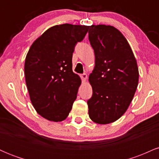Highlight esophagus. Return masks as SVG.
I'll return each mask as SVG.
<instances>
[{"instance_id": "esophagus-1", "label": "esophagus", "mask_w": 159, "mask_h": 159, "mask_svg": "<svg viewBox=\"0 0 159 159\" xmlns=\"http://www.w3.org/2000/svg\"><path fill=\"white\" fill-rule=\"evenodd\" d=\"M81 78L82 81H83L84 82H85L86 81H87V74L84 73V74L81 75Z\"/></svg>"}]
</instances>
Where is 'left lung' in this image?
I'll list each match as a JSON object with an SVG mask.
<instances>
[{"label": "left lung", "instance_id": "obj_1", "mask_svg": "<svg viewBox=\"0 0 159 159\" xmlns=\"http://www.w3.org/2000/svg\"><path fill=\"white\" fill-rule=\"evenodd\" d=\"M89 40L95 54V67L89 76L92 97L87 101L94 123L117 120L130 105L138 84L139 72L129 43L110 25H91Z\"/></svg>", "mask_w": 159, "mask_h": 159}]
</instances>
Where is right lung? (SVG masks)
<instances>
[{"mask_svg":"<svg viewBox=\"0 0 159 159\" xmlns=\"http://www.w3.org/2000/svg\"><path fill=\"white\" fill-rule=\"evenodd\" d=\"M89 26L55 25L34 42L25 58V81L36 112L53 122L64 120L77 98L81 78L72 72V53Z\"/></svg>","mask_w":159,"mask_h":159,"instance_id":"right-lung-1","label":"right lung"}]
</instances>
